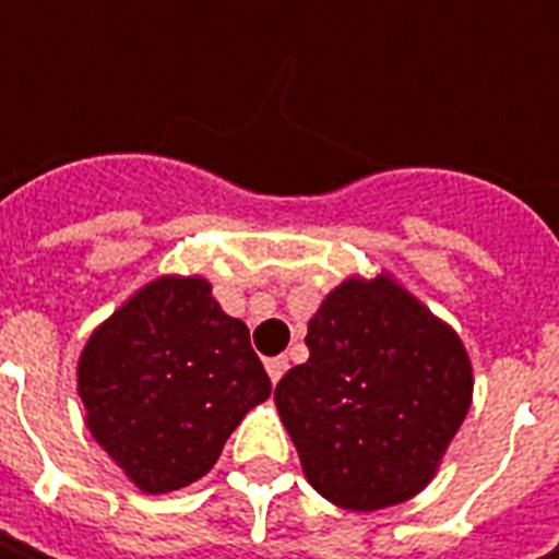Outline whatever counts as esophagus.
Segmentation results:
<instances>
[{
    "instance_id": "34e87169",
    "label": "esophagus",
    "mask_w": 559,
    "mask_h": 559,
    "mask_svg": "<svg viewBox=\"0 0 559 559\" xmlns=\"http://www.w3.org/2000/svg\"><path fill=\"white\" fill-rule=\"evenodd\" d=\"M286 370H289V360H286V357H270L267 360V373L273 382H280Z\"/></svg>"
}]
</instances>
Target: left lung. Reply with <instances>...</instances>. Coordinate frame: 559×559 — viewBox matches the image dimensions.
<instances>
[{"label": "left lung", "instance_id": "left-lung-1", "mask_svg": "<svg viewBox=\"0 0 559 559\" xmlns=\"http://www.w3.org/2000/svg\"><path fill=\"white\" fill-rule=\"evenodd\" d=\"M311 357L273 401L308 483L338 507L414 498L469 411L461 338L392 280H348L326 295L305 338Z\"/></svg>", "mask_w": 559, "mask_h": 559}]
</instances>
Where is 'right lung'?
<instances>
[{
  "label": "right lung",
  "mask_w": 559,
  "mask_h": 559,
  "mask_svg": "<svg viewBox=\"0 0 559 559\" xmlns=\"http://www.w3.org/2000/svg\"><path fill=\"white\" fill-rule=\"evenodd\" d=\"M76 382L93 439L148 495L202 479L270 397L248 326L199 276L136 292L86 342Z\"/></svg>",
  "instance_id": "1"
}]
</instances>
